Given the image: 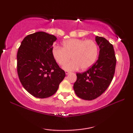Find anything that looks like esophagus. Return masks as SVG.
Returning a JSON list of instances; mask_svg holds the SVG:
<instances>
[{
    "mask_svg": "<svg viewBox=\"0 0 133 133\" xmlns=\"http://www.w3.org/2000/svg\"><path fill=\"white\" fill-rule=\"evenodd\" d=\"M65 73H66V74H69L71 73V72L68 71H65Z\"/></svg>",
    "mask_w": 133,
    "mask_h": 133,
    "instance_id": "1",
    "label": "esophagus"
}]
</instances>
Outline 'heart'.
Masks as SVG:
<instances>
[{"mask_svg": "<svg viewBox=\"0 0 133 133\" xmlns=\"http://www.w3.org/2000/svg\"><path fill=\"white\" fill-rule=\"evenodd\" d=\"M62 46H53L52 55L60 65H65L71 57L72 61L63 66L66 70H76L81 67L87 70L95 62L99 52L97 44L92 40L70 39L63 42Z\"/></svg>", "mask_w": 133, "mask_h": 133, "instance_id": "obj_1", "label": "heart"}]
</instances>
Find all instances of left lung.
<instances>
[{"mask_svg": "<svg viewBox=\"0 0 133 133\" xmlns=\"http://www.w3.org/2000/svg\"><path fill=\"white\" fill-rule=\"evenodd\" d=\"M99 45V59L88 70L76 73L74 90L78 97L91 101L104 92L113 79L116 57L113 46L104 37L96 36Z\"/></svg>", "mask_w": 133, "mask_h": 133, "instance_id": "8db88e82", "label": "left lung"}]
</instances>
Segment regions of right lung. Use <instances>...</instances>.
<instances>
[{
    "label": "right lung",
    "mask_w": 133,
    "mask_h": 133,
    "mask_svg": "<svg viewBox=\"0 0 133 133\" xmlns=\"http://www.w3.org/2000/svg\"><path fill=\"white\" fill-rule=\"evenodd\" d=\"M55 36L39 31L29 34L21 42L17 54V70L24 88L34 97H49L57 91L65 77L52 55Z\"/></svg>",
    "instance_id": "right-lung-1"
}]
</instances>
